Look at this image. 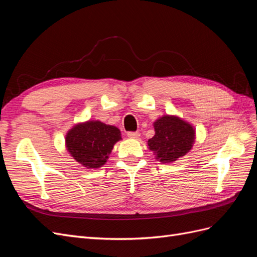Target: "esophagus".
I'll use <instances>...</instances> for the list:
<instances>
[{
  "instance_id": "obj_1",
  "label": "esophagus",
  "mask_w": 257,
  "mask_h": 257,
  "mask_svg": "<svg viewBox=\"0 0 257 257\" xmlns=\"http://www.w3.org/2000/svg\"><path fill=\"white\" fill-rule=\"evenodd\" d=\"M127 136L132 139H138L139 137H141V134H139L138 132H128Z\"/></svg>"
}]
</instances>
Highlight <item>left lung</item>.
<instances>
[{"label": "left lung", "instance_id": "8db88e82", "mask_svg": "<svg viewBox=\"0 0 257 257\" xmlns=\"http://www.w3.org/2000/svg\"><path fill=\"white\" fill-rule=\"evenodd\" d=\"M153 126L155 134L148 141V147L163 164L184 157L195 142V130L177 115H163Z\"/></svg>", "mask_w": 257, "mask_h": 257}]
</instances>
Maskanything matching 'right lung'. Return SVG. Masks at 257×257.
<instances>
[{
    "mask_svg": "<svg viewBox=\"0 0 257 257\" xmlns=\"http://www.w3.org/2000/svg\"><path fill=\"white\" fill-rule=\"evenodd\" d=\"M121 138L118 127L100 121L78 123L67 132L65 145L72 157L85 168L102 167Z\"/></svg>",
    "mask_w": 257,
    "mask_h": 257,
    "instance_id": "obj_1",
    "label": "right lung"
}]
</instances>
